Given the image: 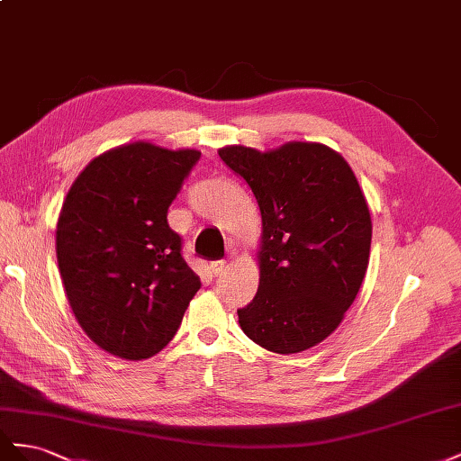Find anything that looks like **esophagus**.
<instances>
[{
	"label": "esophagus",
	"instance_id": "34e87169",
	"mask_svg": "<svg viewBox=\"0 0 461 461\" xmlns=\"http://www.w3.org/2000/svg\"><path fill=\"white\" fill-rule=\"evenodd\" d=\"M226 268H228V262L226 260H214L212 265H210V270H212L214 276H220Z\"/></svg>",
	"mask_w": 461,
	"mask_h": 461
}]
</instances>
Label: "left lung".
<instances>
[{"mask_svg": "<svg viewBox=\"0 0 461 461\" xmlns=\"http://www.w3.org/2000/svg\"><path fill=\"white\" fill-rule=\"evenodd\" d=\"M251 187L262 218L258 289L240 309L241 330L274 353H299L330 336L363 284L373 223L349 164L321 142L260 152L218 150Z\"/></svg>", "mask_w": 461, "mask_h": 461, "instance_id": "obj_1", "label": "left lung"}]
</instances>
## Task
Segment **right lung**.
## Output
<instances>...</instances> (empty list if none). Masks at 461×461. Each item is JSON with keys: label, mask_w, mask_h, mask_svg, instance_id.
<instances>
[{"label": "right lung", "mask_w": 461, "mask_h": 461, "mask_svg": "<svg viewBox=\"0 0 461 461\" xmlns=\"http://www.w3.org/2000/svg\"><path fill=\"white\" fill-rule=\"evenodd\" d=\"M199 158L194 149L127 142L90 160L65 196L56 228L65 294L83 332L115 357L162 351L199 292L167 226Z\"/></svg>", "instance_id": "1"}]
</instances>
